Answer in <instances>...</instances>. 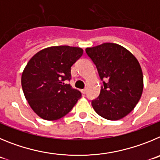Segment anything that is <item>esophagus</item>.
<instances>
[{"mask_svg":"<svg viewBox=\"0 0 160 160\" xmlns=\"http://www.w3.org/2000/svg\"><path fill=\"white\" fill-rule=\"evenodd\" d=\"M81 92L83 93V94H85V93L87 92V89H86V88L82 89V90H81Z\"/></svg>","mask_w":160,"mask_h":160,"instance_id":"1","label":"esophagus"}]
</instances>
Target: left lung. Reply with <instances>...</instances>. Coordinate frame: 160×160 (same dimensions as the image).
Masks as SVG:
<instances>
[{"instance_id":"obj_1","label":"left lung","mask_w":160,"mask_h":160,"mask_svg":"<svg viewBox=\"0 0 160 160\" xmlns=\"http://www.w3.org/2000/svg\"><path fill=\"white\" fill-rule=\"evenodd\" d=\"M85 51L103 81L100 95L92 100L93 108L104 119H122L136 107L143 92V72L138 60L128 50L114 43Z\"/></svg>"}]
</instances>
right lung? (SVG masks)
I'll use <instances>...</instances> for the list:
<instances>
[{
	"instance_id": "1",
	"label": "right lung",
	"mask_w": 160,
	"mask_h": 160,
	"mask_svg": "<svg viewBox=\"0 0 160 160\" xmlns=\"http://www.w3.org/2000/svg\"><path fill=\"white\" fill-rule=\"evenodd\" d=\"M83 55V49L53 46L38 52L30 59L21 77L23 92L30 107L46 120L62 118L81 97L72 88L71 67Z\"/></svg>"
}]
</instances>
